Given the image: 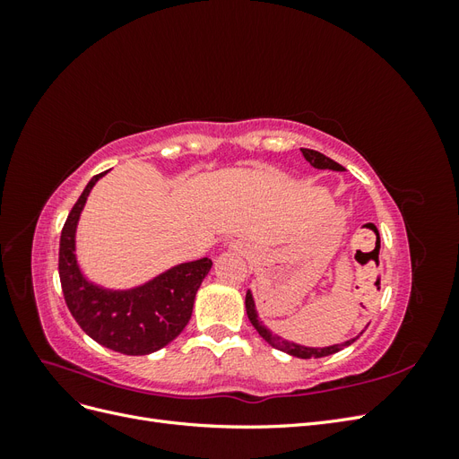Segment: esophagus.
Instances as JSON below:
<instances>
[{
    "mask_svg": "<svg viewBox=\"0 0 459 459\" xmlns=\"http://www.w3.org/2000/svg\"><path fill=\"white\" fill-rule=\"evenodd\" d=\"M230 248H231V251H241V245L239 243H230Z\"/></svg>",
    "mask_w": 459,
    "mask_h": 459,
    "instance_id": "1",
    "label": "esophagus"
}]
</instances>
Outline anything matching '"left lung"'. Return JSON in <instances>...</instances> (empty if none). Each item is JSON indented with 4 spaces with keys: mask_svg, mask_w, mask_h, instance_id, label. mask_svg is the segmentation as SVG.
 I'll list each match as a JSON object with an SVG mask.
<instances>
[{
    "mask_svg": "<svg viewBox=\"0 0 459 459\" xmlns=\"http://www.w3.org/2000/svg\"><path fill=\"white\" fill-rule=\"evenodd\" d=\"M300 151H302L304 159H307V160L314 166V169H317V170H335V172H342V170H344L339 162L331 160L329 157L324 155V152H317V151H314V149H300ZM245 308H247V316H248V319H251L253 327L258 331V335H260L264 341H266L268 344H272L273 349H277V351L287 352V354L295 356V358H302V359H308V358H324V356L335 354V352L346 349V346L352 344L359 335H362V333H359L358 337L349 339V341H344V342H339V344H329V346H304V344L290 342V341H287V339H283V337L273 335V333L260 322L258 312H256V304H255V297H253L251 290H247Z\"/></svg>",
    "mask_w": 459,
    "mask_h": 459,
    "instance_id": "8db88e82",
    "label": "left lung"
}]
</instances>
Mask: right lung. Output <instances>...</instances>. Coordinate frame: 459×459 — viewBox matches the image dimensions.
Returning <instances> with one entry per match:
<instances>
[{
	"mask_svg": "<svg viewBox=\"0 0 459 459\" xmlns=\"http://www.w3.org/2000/svg\"><path fill=\"white\" fill-rule=\"evenodd\" d=\"M105 174L90 179L65 221L59 245L61 287L68 310L86 335L115 352L143 356L160 351L184 331L212 260L176 264L130 289H108L88 280L76 256V230L93 186Z\"/></svg>",
	"mask_w": 459,
	"mask_h": 459,
	"instance_id": "right-lung-1",
	"label": "right lung"
}]
</instances>
